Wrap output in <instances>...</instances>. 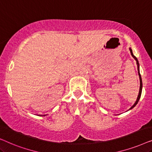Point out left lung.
Listing matches in <instances>:
<instances>
[{
  "instance_id": "1",
  "label": "left lung",
  "mask_w": 152,
  "mask_h": 152,
  "mask_svg": "<svg viewBox=\"0 0 152 152\" xmlns=\"http://www.w3.org/2000/svg\"><path fill=\"white\" fill-rule=\"evenodd\" d=\"M129 50H130V53H131V55H132V56L133 57H134V59L136 60V64H137V66H138V75H139V78H140V90H139V93H138V97H137V99L136 101V102L134 103V104L132 106V107L130 108L129 109V110H131L133 108H134L135 107H136L137 104H138L139 99H140V96H141V93H142V78H141V75L140 74V65H139V62L138 61V59L135 57V56L134 55V54H133V52H132V50L131 48H129Z\"/></svg>"
}]
</instances>
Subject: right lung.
I'll list each match as a JSON object with an SVG mask.
<instances>
[{"mask_svg": "<svg viewBox=\"0 0 152 152\" xmlns=\"http://www.w3.org/2000/svg\"><path fill=\"white\" fill-rule=\"evenodd\" d=\"M45 115H43V116H45ZM40 116H43L42 115H40Z\"/></svg>", "mask_w": 152, "mask_h": 152, "instance_id": "obj_1", "label": "right lung"}]
</instances>
